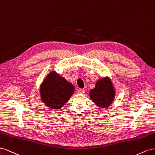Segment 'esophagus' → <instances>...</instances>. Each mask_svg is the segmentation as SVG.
Here are the masks:
<instances>
[{
  "mask_svg": "<svg viewBox=\"0 0 155 155\" xmlns=\"http://www.w3.org/2000/svg\"><path fill=\"white\" fill-rule=\"evenodd\" d=\"M84 89H81V88H79V89L77 90V93L79 94H83L84 93Z\"/></svg>",
  "mask_w": 155,
  "mask_h": 155,
  "instance_id": "esophagus-1",
  "label": "esophagus"
}]
</instances>
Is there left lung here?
I'll return each instance as SVG.
<instances>
[{"mask_svg": "<svg viewBox=\"0 0 155 155\" xmlns=\"http://www.w3.org/2000/svg\"><path fill=\"white\" fill-rule=\"evenodd\" d=\"M90 97L93 102L101 108L111 104L115 97V90L110 79L106 77L97 81L95 88L90 91Z\"/></svg>", "mask_w": 155, "mask_h": 155, "instance_id": "8db88e82", "label": "left lung"}]
</instances>
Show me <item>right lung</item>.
<instances>
[{"label":"right lung","instance_id":"right-lung-1","mask_svg":"<svg viewBox=\"0 0 155 155\" xmlns=\"http://www.w3.org/2000/svg\"><path fill=\"white\" fill-rule=\"evenodd\" d=\"M74 87L64 78L55 71L48 74L40 86L41 98L46 106L59 110L64 107L72 96Z\"/></svg>","mask_w":155,"mask_h":155}]
</instances>
